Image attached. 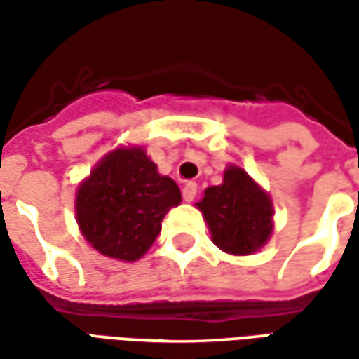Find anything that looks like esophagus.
<instances>
[{
    "label": "esophagus",
    "mask_w": 359,
    "mask_h": 359,
    "mask_svg": "<svg viewBox=\"0 0 359 359\" xmlns=\"http://www.w3.org/2000/svg\"><path fill=\"white\" fill-rule=\"evenodd\" d=\"M196 194H198V184L196 182H187L182 188V198L184 202H194Z\"/></svg>",
    "instance_id": "obj_1"
}]
</instances>
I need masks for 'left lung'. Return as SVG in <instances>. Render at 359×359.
<instances>
[{
    "instance_id": "obj_1",
    "label": "left lung",
    "mask_w": 359,
    "mask_h": 359,
    "mask_svg": "<svg viewBox=\"0 0 359 359\" xmlns=\"http://www.w3.org/2000/svg\"><path fill=\"white\" fill-rule=\"evenodd\" d=\"M196 205L210 226L213 244L226 254L250 256L273 233L269 194L241 167H226L223 184L205 188Z\"/></svg>"
}]
</instances>
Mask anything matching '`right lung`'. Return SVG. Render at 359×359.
Returning <instances> with one entry per match:
<instances>
[{
	"label": "right lung",
	"mask_w": 359,
	"mask_h": 359,
	"mask_svg": "<svg viewBox=\"0 0 359 359\" xmlns=\"http://www.w3.org/2000/svg\"><path fill=\"white\" fill-rule=\"evenodd\" d=\"M182 202L177 182L157 172L140 146L109 151L76 190V223L100 254L140 259L156 242L161 221Z\"/></svg>",
	"instance_id": "add662e5"
}]
</instances>
